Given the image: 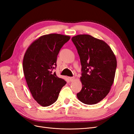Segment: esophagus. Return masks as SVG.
Here are the masks:
<instances>
[{
  "label": "esophagus",
  "instance_id": "34e87169",
  "mask_svg": "<svg viewBox=\"0 0 134 134\" xmlns=\"http://www.w3.org/2000/svg\"><path fill=\"white\" fill-rule=\"evenodd\" d=\"M69 79H70V80L71 81V82H72V81L74 80V79H75V78H74V76H73V77H70Z\"/></svg>",
  "mask_w": 134,
  "mask_h": 134
}]
</instances>
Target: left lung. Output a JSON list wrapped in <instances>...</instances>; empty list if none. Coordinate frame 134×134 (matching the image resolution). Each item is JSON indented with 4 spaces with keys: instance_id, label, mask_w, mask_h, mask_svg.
Wrapping results in <instances>:
<instances>
[{
    "instance_id": "obj_1",
    "label": "left lung",
    "mask_w": 134,
    "mask_h": 134,
    "mask_svg": "<svg viewBox=\"0 0 134 134\" xmlns=\"http://www.w3.org/2000/svg\"><path fill=\"white\" fill-rule=\"evenodd\" d=\"M71 40L82 65V89L76 96L84 104H96L108 94L114 82L116 56L107 43L91 35H78Z\"/></svg>"
}]
</instances>
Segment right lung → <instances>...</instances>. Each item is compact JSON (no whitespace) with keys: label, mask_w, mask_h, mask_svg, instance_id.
<instances>
[{"label":"right lung","mask_w":134,"mask_h":134,"mask_svg":"<svg viewBox=\"0 0 134 134\" xmlns=\"http://www.w3.org/2000/svg\"><path fill=\"white\" fill-rule=\"evenodd\" d=\"M70 38L58 34L43 35L30 44L24 55L23 70L27 86L33 98L43 107L55 103L66 83L52 70L61 48Z\"/></svg>","instance_id":"add662e5"}]
</instances>
